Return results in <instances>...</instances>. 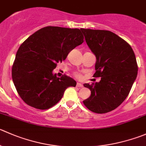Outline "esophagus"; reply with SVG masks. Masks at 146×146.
Wrapping results in <instances>:
<instances>
[{
    "label": "esophagus",
    "instance_id": "1",
    "mask_svg": "<svg viewBox=\"0 0 146 146\" xmlns=\"http://www.w3.org/2000/svg\"><path fill=\"white\" fill-rule=\"evenodd\" d=\"M76 86H77V87H78V88H82V87H83V85H82L81 83H77V84H76Z\"/></svg>",
    "mask_w": 146,
    "mask_h": 146
}]
</instances>
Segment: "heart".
<instances>
[{
    "label": "heart",
    "mask_w": 146,
    "mask_h": 146,
    "mask_svg": "<svg viewBox=\"0 0 146 146\" xmlns=\"http://www.w3.org/2000/svg\"><path fill=\"white\" fill-rule=\"evenodd\" d=\"M73 75H74L75 77H76V78H78V79H80L82 78L81 74H80V73H77V72H75V73H73Z\"/></svg>",
    "instance_id": "heart-1"
}]
</instances>
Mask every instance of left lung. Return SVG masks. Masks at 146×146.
Listing matches in <instances>:
<instances>
[{
  "mask_svg": "<svg viewBox=\"0 0 146 146\" xmlns=\"http://www.w3.org/2000/svg\"><path fill=\"white\" fill-rule=\"evenodd\" d=\"M88 47L96 57L93 77L99 83L83 86L91 91L83 104L96 113H106L118 108L129 94L138 74L132 48L111 31L81 28Z\"/></svg>",
  "mask_w": 146,
  "mask_h": 146,
  "instance_id": "obj_1",
  "label": "left lung"
}]
</instances>
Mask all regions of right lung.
I'll return each mask as SVG.
<instances>
[{"instance_id": "1", "label": "right lung", "mask_w": 146, "mask_h": 146, "mask_svg": "<svg viewBox=\"0 0 146 146\" xmlns=\"http://www.w3.org/2000/svg\"><path fill=\"white\" fill-rule=\"evenodd\" d=\"M78 28L47 26L28 38L18 48L12 66V78L17 92L28 106L39 110L53 107L68 87L76 82L63 75L53 74L76 46L83 43Z\"/></svg>"}]
</instances>
